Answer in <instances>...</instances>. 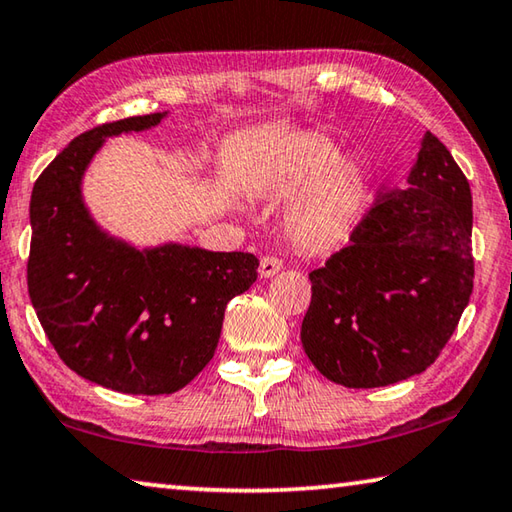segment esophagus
Instances as JSON below:
<instances>
[{"mask_svg":"<svg viewBox=\"0 0 512 512\" xmlns=\"http://www.w3.org/2000/svg\"><path fill=\"white\" fill-rule=\"evenodd\" d=\"M282 268V262L277 257H262L259 259V275L273 277Z\"/></svg>","mask_w":512,"mask_h":512,"instance_id":"esophagus-1","label":"esophagus"}]
</instances>
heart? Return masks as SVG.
Segmentation results:
<instances>
[{
    "instance_id": "1",
    "label": "heart",
    "mask_w": 512,
    "mask_h": 512,
    "mask_svg": "<svg viewBox=\"0 0 512 512\" xmlns=\"http://www.w3.org/2000/svg\"><path fill=\"white\" fill-rule=\"evenodd\" d=\"M336 155L339 149L334 142L311 135L271 171V185L277 192H296L316 178L289 212L291 239L311 253L341 246L357 225L366 201V173L361 164L354 158L336 160Z\"/></svg>"
}]
</instances>
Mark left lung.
I'll return each instance as SVG.
<instances>
[{
  "mask_svg": "<svg viewBox=\"0 0 512 512\" xmlns=\"http://www.w3.org/2000/svg\"><path fill=\"white\" fill-rule=\"evenodd\" d=\"M379 196L350 246L309 273L300 341L334 384L377 388L438 359L474 287L472 192L436 135L406 178Z\"/></svg>",
  "mask_w": 512,
  "mask_h": 512,
  "instance_id": "8db88e82",
  "label": "left lung"
}]
</instances>
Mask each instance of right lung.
<instances>
[{"label":"right lung","mask_w":512,"mask_h":512,"mask_svg":"<svg viewBox=\"0 0 512 512\" xmlns=\"http://www.w3.org/2000/svg\"><path fill=\"white\" fill-rule=\"evenodd\" d=\"M167 112L83 133L31 194L27 282L47 339L76 375L128 395H169L214 357L228 302L257 280L250 253L183 244L135 248L101 230L83 176L108 137L158 126Z\"/></svg>","instance_id":"add662e5"}]
</instances>
